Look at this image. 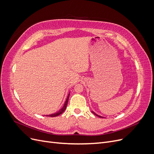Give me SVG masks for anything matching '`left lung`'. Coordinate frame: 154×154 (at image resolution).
I'll return each mask as SVG.
<instances>
[{"label":"left lung","instance_id":"obj_1","mask_svg":"<svg viewBox=\"0 0 154 154\" xmlns=\"http://www.w3.org/2000/svg\"><path fill=\"white\" fill-rule=\"evenodd\" d=\"M92 112L93 114H95L96 116H98V117H99V118H104V117H103V116H100V115H97V114H96V113L94 112H93V111H92Z\"/></svg>","mask_w":154,"mask_h":154}]
</instances>
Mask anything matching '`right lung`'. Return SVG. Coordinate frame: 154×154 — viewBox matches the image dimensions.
Masks as SVG:
<instances>
[{
  "instance_id": "obj_1",
  "label": "right lung",
  "mask_w": 154,
  "mask_h": 154,
  "mask_svg": "<svg viewBox=\"0 0 154 154\" xmlns=\"http://www.w3.org/2000/svg\"><path fill=\"white\" fill-rule=\"evenodd\" d=\"M69 96H70V92H69V94L67 97V99L66 100V101H65L64 103V105L63 106H62V109H60L58 112H57L55 113H53V114H49V115H46L47 116H49V117H55V116H58L59 115H60L61 114H62L64 110H66V107H67V103H68V100H69Z\"/></svg>"
}]
</instances>
